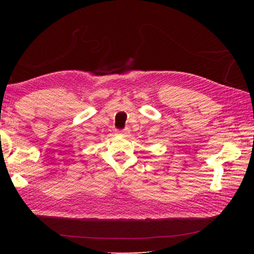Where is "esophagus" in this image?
<instances>
[{
	"mask_svg": "<svg viewBox=\"0 0 254 254\" xmlns=\"http://www.w3.org/2000/svg\"><path fill=\"white\" fill-rule=\"evenodd\" d=\"M119 134H121V135H127V133H128V128H124V130H118L117 131Z\"/></svg>",
	"mask_w": 254,
	"mask_h": 254,
	"instance_id": "esophagus-1",
	"label": "esophagus"
}]
</instances>
